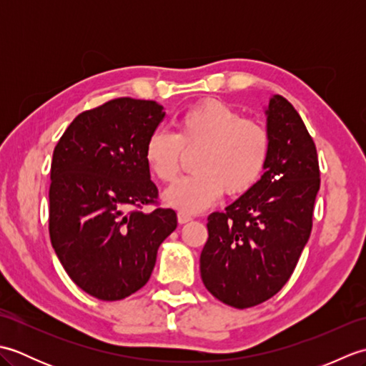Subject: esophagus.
Returning <instances> with one entry per match:
<instances>
[{
    "mask_svg": "<svg viewBox=\"0 0 366 366\" xmlns=\"http://www.w3.org/2000/svg\"><path fill=\"white\" fill-rule=\"evenodd\" d=\"M192 220V217L189 215V214H185V212H177V222L181 223V224H184V223H189Z\"/></svg>",
    "mask_w": 366,
    "mask_h": 366,
    "instance_id": "1",
    "label": "esophagus"
}]
</instances>
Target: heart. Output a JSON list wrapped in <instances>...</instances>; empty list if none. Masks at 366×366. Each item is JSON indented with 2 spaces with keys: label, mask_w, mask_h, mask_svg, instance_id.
<instances>
[{
  "label": "heart",
  "mask_w": 366,
  "mask_h": 366,
  "mask_svg": "<svg viewBox=\"0 0 366 366\" xmlns=\"http://www.w3.org/2000/svg\"><path fill=\"white\" fill-rule=\"evenodd\" d=\"M201 147L193 171L163 193L171 207L197 214L212 206L223 192L234 197L250 190L266 169L270 137L262 124L244 118L219 100L190 107L177 121L176 134L155 130L147 138L144 160L162 182H171L181 168L184 151Z\"/></svg>",
  "instance_id": "heart-1"
}]
</instances>
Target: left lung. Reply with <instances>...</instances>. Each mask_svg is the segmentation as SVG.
<instances>
[{"instance_id":"1","label":"left lung","mask_w":366,"mask_h":366,"mask_svg":"<svg viewBox=\"0 0 366 366\" xmlns=\"http://www.w3.org/2000/svg\"><path fill=\"white\" fill-rule=\"evenodd\" d=\"M270 152L261 179L223 212L207 217L199 270L206 290L250 308L282 290L313 227L320 163L300 114L282 96L269 100Z\"/></svg>"}]
</instances>
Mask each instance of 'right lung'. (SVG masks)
Wrapping results in <instances>:
<instances>
[{
  "mask_svg": "<svg viewBox=\"0 0 366 366\" xmlns=\"http://www.w3.org/2000/svg\"><path fill=\"white\" fill-rule=\"evenodd\" d=\"M154 100L118 97L80 113L53 151L49 231L72 282L100 300L129 297L147 283L157 250L177 227L144 160L162 119ZM155 204L151 213L143 205Z\"/></svg>",
  "mask_w": 366,
  "mask_h": 366,
  "instance_id": "obj_1",
  "label": "right lung"
}]
</instances>
